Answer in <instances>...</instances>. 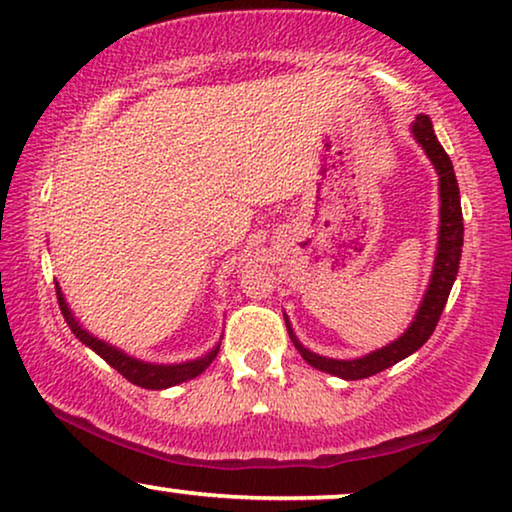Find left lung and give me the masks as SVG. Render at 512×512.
Instances as JSON below:
<instances>
[{"instance_id": "1", "label": "left lung", "mask_w": 512, "mask_h": 512, "mask_svg": "<svg viewBox=\"0 0 512 512\" xmlns=\"http://www.w3.org/2000/svg\"><path fill=\"white\" fill-rule=\"evenodd\" d=\"M410 132L415 142L422 146L426 158L431 160L433 170L438 174V200H440V223H438V247H436V261H433L431 279L426 286L422 303H419L415 317H412L410 326L389 345H384L375 352L359 359H331V356H321L312 349H307L298 335L293 333V326L284 312L286 328H289V338L300 356L310 363L312 368L324 370L328 375L342 377V380H363V377L377 375L382 370L394 366V363L408 359L415 354L431 333L436 331L440 314L445 310L447 296H450L454 279L459 272L461 261V247H464V216H461V198H459V184L454 177L452 160L447 156L443 146H440L436 132H433L431 118L426 114H419L415 121L410 123Z\"/></svg>"}]
</instances>
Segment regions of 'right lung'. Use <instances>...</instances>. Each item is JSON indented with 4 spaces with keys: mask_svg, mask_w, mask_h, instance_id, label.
I'll return each instance as SVG.
<instances>
[{
    "mask_svg": "<svg viewBox=\"0 0 512 512\" xmlns=\"http://www.w3.org/2000/svg\"><path fill=\"white\" fill-rule=\"evenodd\" d=\"M55 293H58L62 317H65L67 326L72 328V333L76 335V338H79L88 349H93V352L100 356V359L107 361L111 368H116L118 373L125 377V380L137 384V387H142V389H156V391L170 389L186 380H193V377L205 373L209 363L216 359V354H219L221 342H216V345L209 349L207 354H202V356H198V359H191V361H181V363L142 361V359H137V356L125 354L123 349L109 345V342L95 338V335L90 333L88 328H83L81 321L74 317L72 307H69V303L65 300V293H62L60 284H55Z\"/></svg>",
    "mask_w": 512,
    "mask_h": 512,
    "instance_id": "obj_1",
    "label": "right lung"
}]
</instances>
